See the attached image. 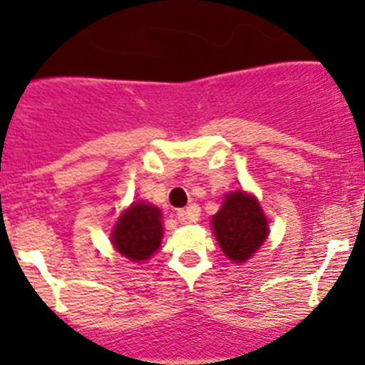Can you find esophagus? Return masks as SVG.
<instances>
[{"instance_id":"obj_1","label":"esophagus","mask_w":365,"mask_h":365,"mask_svg":"<svg viewBox=\"0 0 365 365\" xmlns=\"http://www.w3.org/2000/svg\"><path fill=\"white\" fill-rule=\"evenodd\" d=\"M176 216H178L180 223H183V225L194 223V221H198V217H200V207L189 205L187 209H180L178 212H176Z\"/></svg>"}]
</instances>
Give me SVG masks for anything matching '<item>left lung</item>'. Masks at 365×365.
<instances>
[{"label":"left lung","mask_w":365,"mask_h":365,"mask_svg":"<svg viewBox=\"0 0 365 365\" xmlns=\"http://www.w3.org/2000/svg\"><path fill=\"white\" fill-rule=\"evenodd\" d=\"M212 227L221 250L234 263H245L268 236V221L259 203L243 190L225 196Z\"/></svg>","instance_id":"1"}]
</instances>
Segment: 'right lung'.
Returning <instances> with one entry per match:
<instances>
[{
    "mask_svg": "<svg viewBox=\"0 0 365 365\" xmlns=\"http://www.w3.org/2000/svg\"><path fill=\"white\" fill-rule=\"evenodd\" d=\"M160 209L151 203H133L118 220L111 241L115 248L125 255L128 259L140 261L149 259L160 247L162 241V221Z\"/></svg>",
    "mask_w": 365,
    "mask_h": 365,
    "instance_id": "add662e5",
    "label": "right lung"
}]
</instances>
